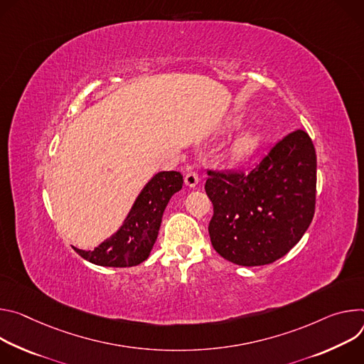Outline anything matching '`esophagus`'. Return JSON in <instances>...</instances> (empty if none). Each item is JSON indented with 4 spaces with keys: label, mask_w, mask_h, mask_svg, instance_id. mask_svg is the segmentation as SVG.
Returning a JSON list of instances; mask_svg holds the SVG:
<instances>
[{
    "label": "esophagus",
    "mask_w": 364,
    "mask_h": 364,
    "mask_svg": "<svg viewBox=\"0 0 364 364\" xmlns=\"http://www.w3.org/2000/svg\"><path fill=\"white\" fill-rule=\"evenodd\" d=\"M185 183H186V186H189V188H195V186L199 183V176H198V173H196L195 171L188 172L186 176H185Z\"/></svg>",
    "instance_id": "34e87169"
}]
</instances>
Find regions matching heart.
Wrapping results in <instances>:
<instances>
[{"label": "heart", "mask_w": 364, "mask_h": 364, "mask_svg": "<svg viewBox=\"0 0 364 364\" xmlns=\"http://www.w3.org/2000/svg\"><path fill=\"white\" fill-rule=\"evenodd\" d=\"M260 141H262V134L257 132H250V133L243 134L241 137H238L235 140V143L232 144V149H231L232 156L237 159L247 157L257 149Z\"/></svg>", "instance_id": "obj_1"}]
</instances>
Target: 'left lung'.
I'll return each instance as SVG.
<instances>
[{"label":"left lung","mask_w":364,"mask_h":364,"mask_svg":"<svg viewBox=\"0 0 364 364\" xmlns=\"http://www.w3.org/2000/svg\"><path fill=\"white\" fill-rule=\"evenodd\" d=\"M205 192L214 205L211 243L221 257L240 266L276 262L314 218L316 154L311 137L304 130L289 133L247 173L208 171Z\"/></svg>","instance_id":"left-lung-1"}]
</instances>
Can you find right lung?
<instances>
[{"mask_svg":"<svg viewBox=\"0 0 364 364\" xmlns=\"http://www.w3.org/2000/svg\"><path fill=\"white\" fill-rule=\"evenodd\" d=\"M183 176L179 172H159L141 189L137 199L117 232L94 250L76 253L85 260L108 267H130L144 262L159 234L161 217L172 195L182 189Z\"/></svg>","mask_w":364,"mask_h":364,"instance_id":"add662e5","label":"right lung"}]
</instances>
